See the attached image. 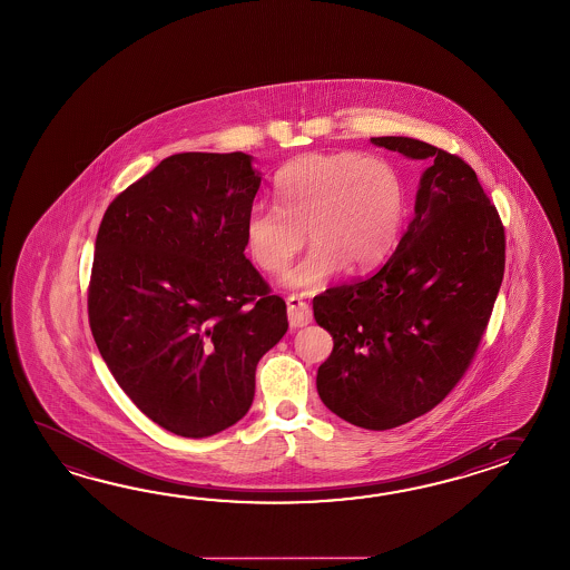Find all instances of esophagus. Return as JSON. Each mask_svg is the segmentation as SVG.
<instances>
[{"label": "esophagus", "mask_w": 570, "mask_h": 570, "mask_svg": "<svg viewBox=\"0 0 570 570\" xmlns=\"http://www.w3.org/2000/svg\"><path fill=\"white\" fill-rule=\"evenodd\" d=\"M288 304V323H291L292 330H298V327H306L311 321H313V311L311 306L304 303L301 296L292 294L286 298Z\"/></svg>", "instance_id": "1"}]
</instances>
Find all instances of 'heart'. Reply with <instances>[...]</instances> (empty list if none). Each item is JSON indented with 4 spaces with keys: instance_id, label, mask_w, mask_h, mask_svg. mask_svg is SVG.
<instances>
[{
    "instance_id": "heart-1",
    "label": "heart",
    "mask_w": 570,
    "mask_h": 570,
    "mask_svg": "<svg viewBox=\"0 0 570 570\" xmlns=\"http://www.w3.org/2000/svg\"><path fill=\"white\" fill-rule=\"evenodd\" d=\"M276 206L255 203L245 218V245L267 274L291 267L284 284L321 291L343 266L364 272L393 254L405 227L409 194L393 164L360 153H306L274 176ZM307 233L304 234L303 230Z\"/></svg>"
}]
</instances>
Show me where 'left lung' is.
I'll use <instances>...</instances> for the list:
<instances>
[{
  "instance_id": "8db88e82",
  "label": "left lung",
  "mask_w": 570,
  "mask_h": 570,
  "mask_svg": "<svg viewBox=\"0 0 570 570\" xmlns=\"http://www.w3.org/2000/svg\"><path fill=\"white\" fill-rule=\"evenodd\" d=\"M370 140L431 165L389 262L315 296L333 337L316 391L337 417L384 431L440 405L469 370L503 282L505 228L458 155L409 137Z\"/></svg>"
}]
</instances>
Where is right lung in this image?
Masks as SVG:
<instances>
[{
	"label": "right lung",
	"instance_id": "obj_1",
	"mask_svg": "<svg viewBox=\"0 0 570 570\" xmlns=\"http://www.w3.org/2000/svg\"><path fill=\"white\" fill-rule=\"evenodd\" d=\"M262 177L245 153H177L108 206L88 288L91 335L120 389L181 438L235 425L286 303L245 257Z\"/></svg>",
	"mask_w": 570,
	"mask_h": 570
}]
</instances>
